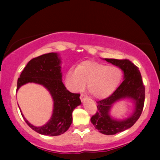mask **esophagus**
Wrapping results in <instances>:
<instances>
[{
	"instance_id": "obj_1",
	"label": "esophagus",
	"mask_w": 160,
	"mask_h": 160,
	"mask_svg": "<svg viewBox=\"0 0 160 160\" xmlns=\"http://www.w3.org/2000/svg\"><path fill=\"white\" fill-rule=\"evenodd\" d=\"M80 98H81V100H82V102H84L85 100H86V98H87V96H85L84 95H81V96H80Z\"/></svg>"
}]
</instances>
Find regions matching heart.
<instances>
[{"mask_svg": "<svg viewBox=\"0 0 160 160\" xmlns=\"http://www.w3.org/2000/svg\"><path fill=\"white\" fill-rule=\"evenodd\" d=\"M122 73L119 68L97 62L86 61L72 67L65 76V84L70 91L78 92L88 89L94 97L104 98L111 95L121 82Z\"/></svg>", "mask_w": 160, "mask_h": 160, "instance_id": "heart-1", "label": "heart"}]
</instances>
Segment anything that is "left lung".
I'll list each match as a JSON object with an SVG mask.
<instances>
[{"label":"left lung","mask_w":160,"mask_h":160,"mask_svg":"<svg viewBox=\"0 0 160 160\" xmlns=\"http://www.w3.org/2000/svg\"><path fill=\"white\" fill-rule=\"evenodd\" d=\"M103 60L122 70L124 81L111 96L97 102L98 111L92 117L91 122L102 134L115 135L130 128L139 119L143 108L145 87L138 68L130 60ZM121 100L132 102L133 111L128 118L117 119L111 115V109L116 102Z\"/></svg>","instance_id":"left-lung-1"}]
</instances>
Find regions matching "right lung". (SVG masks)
<instances>
[{"mask_svg": "<svg viewBox=\"0 0 160 160\" xmlns=\"http://www.w3.org/2000/svg\"><path fill=\"white\" fill-rule=\"evenodd\" d=\"M61 64L60 54L52 52L42 54L29 61L17 80V92L23 85L35 83L44 87L53 100L51 118L39 127L30 123L19 107L28 125L39 134L57 136L66 132L73 121L72 113L82 104L79 94L70 92L62 83Z\"/></svg>", "mask_w": 160, "mask_h": 160, "instance_id": "obj_1", "label": "right lung"}]
</instances>
